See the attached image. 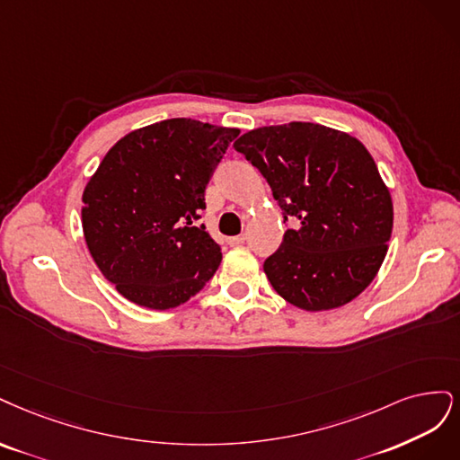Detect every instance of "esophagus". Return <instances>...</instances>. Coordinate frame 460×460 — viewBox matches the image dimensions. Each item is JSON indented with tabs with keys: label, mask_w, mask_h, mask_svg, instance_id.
Listing matches in <instances>:
<instances>
[{
	"label": "esophagus",
	"mask_w": 460,
	"mask_h": 460,
	"mask_svg": "<svg viewBox=\"0 0 460 460\" xmlns=\"http://www.w3.org/2000/svg\"><path fill=\"white\" fill-rule=\"evenodd\" d=\"M244 241H246V234H236V236H229L227 244H229V246H239V244H243Z\"/></svg>",
	"instance_id": "esophagus-1"
}]
</instances>
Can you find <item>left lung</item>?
I'll return each mask as SVG.
<instances>
[{"mask_svg": "<svg viewBox=\"0 0 460 460\" xmlns=\"http://www.w3.org/2000/svg\"><path fill=\"white\" fill-rule=\"evenodd\" d=\"M292 217L283 244L263 263L279 296L305 311L351 302L386 258L394 204L373 156L344 131L290 122L234 141Z\"/></svg>", "mask_w": 460, "mask_h": 460, "instance_id": "1", "label": "left lung"}]
</instances>
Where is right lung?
<instances>
[{
    "label": "right lung",
    "mask_w": 460,
    "mask_h": 460,
    "mask_svg": "<svg viewBox=\"0 0 460 460\" xmlns=\"http://www.w3.org/2000/svg\"><path fill=\"white\" fill-rule=\"evenodd\" d=\"M236 128L170 118L129 131L82 195L85 244L101 273L149 309L185 304L214 277L221 248L195 221Z\"/></svg>",
    "instance_id": "add662e5"
}]
</instances>
